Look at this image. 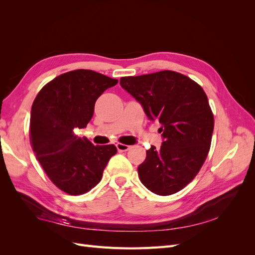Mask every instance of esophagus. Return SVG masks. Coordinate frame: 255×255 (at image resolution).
Masks as SVG:
<instances>
[{"label":"esophagus","mask_w":255,"mask_h":255,"mask_svg":"<svg viewBox=\"0 0 255 255\" xmlns=\"http://www.w3.org/2000/svg\"><path fill=\"white\" fill-rule=\"evenodd\" d=\"M116 146H117V149H118L119 152H126V151L130 149V145H128V144H125V143H117V144H116Z\"/></svg>","instance_id":"1"}]
</instances>
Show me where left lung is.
Segmentation results:
<instances>
[{"label": "left lung", "instance_id": "1", "mask_svg": "<svg viewBox=\"0 0 255 255\" xmlns=\"http://www.w3.org/2000/svg\"><path fill=\"white\" fill-rule=\"evenodd\" d=\"M120 85L161 126L160 149L152 145L138 166L141 183L159 196L175 194L194 180L210 151L214 116L204 90L188 76L169 70L125 76Z\"/></svg>", "mask_w": 255, "mask_h": 255}]
</instances>
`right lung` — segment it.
Wrapping results in <instances>:
<instances>
[{
    "instance_id": "1",
    "label": "right lung",
    "mask_w": 255,
    "mask_h": 255,
    "mask_svg": "<svg viewBox=\"0 0 255 255\" xmlns=\"http://www.w3.org/2000/svg\"><path fill=\"white\" fill-rule=\"evenodd\" d=\"M118 80L92 70H73L44 85L30 111V143L49 179L71 196L82 195L101 181L117 153L114 144L94 145L74 129L86 128L95 103Z\"/></svg>"
}]
</instances>
